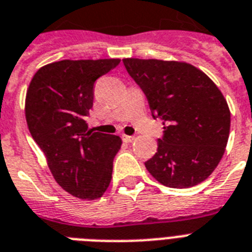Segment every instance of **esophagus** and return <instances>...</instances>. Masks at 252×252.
<instances>
[{"label":"esophagus","mask_w":252,"mask_h":252,"mask_svg":"<svg viewBox=\"0 0 252 252\" xmlns=\"http://www.w3.org/2000/svg\"><path fill=\"white\" fill-rule=\"evenodd\" d=\"M134 136H130V135H122V140L125 143H131V141H134Z\"/></svg>","instance_id":"34e87169"}]
</instances>
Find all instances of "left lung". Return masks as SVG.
I'll use <instances>...</instances> for the list:
<instances>
[{
    "mask_svg": "<svg viewBox=\"0 0 252 252\" xmlns=\"http://www.w3.org/2000/svg\"><path fill=\"white\" fill-rule=\"evenodd\" d=\"M144 91L163 138L145 167L170 188H190L209 178L225 152L230 111L225 97L202 70L178 60L122 59Z\"/></svg>",
    "mask_w": 252,
    "mask_h": 252,
    "instance_id": "8db88e82",
    "label": "left lung"
}]
</instances>
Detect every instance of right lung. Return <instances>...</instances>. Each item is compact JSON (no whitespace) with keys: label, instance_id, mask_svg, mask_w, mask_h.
Wrapping results in <instances>:
<instances>
[{"label":"right lung","instance_id":"add662e5","mask_svg":"<svg viewBox=\"0 0 252 252\" xmlns=\"http://www.w3.org/2000/svg\"><path fill=\"white\" fill-rule=\"evenodd\" d=\"M118 64L120 59L54 62L37 70L27 90L29 132L55 182L80 199L103 196L121 148L120 136L93 132L86 122L95 81Z\"/></svg>","mask_w":252,"mask_h":252}]
</instances>
